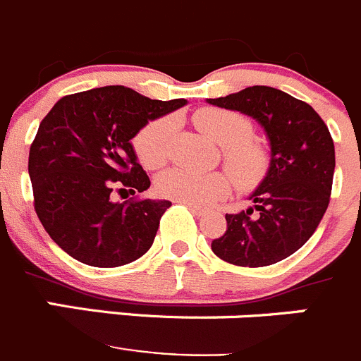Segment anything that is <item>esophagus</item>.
Masks as SVG:
<instances>
[{"label":"esophagus","instance_id":"obj_1","mask_svg":"<svg viewBox=\"0 0 361 361\" xmlns=\"http://www.w3.org/2000/svg\"><path fill=\"white\" fill-rule=\"evenodd\" d=\"M183 204H187L188 208L192 209V212L195 213V215H202L204 213V208H201V206H195V204H188V202H183Z\"/></svg>","mask_w":361,"mask_h":361}]
</instances>
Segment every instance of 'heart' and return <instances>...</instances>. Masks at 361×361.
I'll list each match as a JSON object with an SVG mask.
<instances>
[{
  "mask_svg": "<svg viewBox=\"0 0 361 361\" xmlns=\"http://www.w3.org/2000/svg\"><path fill=\"white\" fill-rule=\"evenodd\" d=\"M202 134L222 146L224 162L241 188H250L262 180L268 171V153L252 139L254 127L245 114L219 107H206L194 116ZM176 121L164 116L149 121L135 135V153L148 169L164 166L171 155V142ZM157 192L162 197L195 206H206L224 197L231 190L226 173H192L185 169H169L157 178Z\"/></svg>",
  "mask_w": 361,
  "mask_h": 361,
  "instance_id": "b5f03b06",
  "label": "heart"
}]
</instances>
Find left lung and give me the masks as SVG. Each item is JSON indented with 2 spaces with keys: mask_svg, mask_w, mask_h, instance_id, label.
Returning <instances> with one entry per match:
<instances>
[{
  "mask_svg": "<svg viewBox=\"0 0 361 361\" xmlns=\"http://www.w3.org/2000/svg\"><path fill=\"white\" fill-rule=\"evenodd\" d=\"M212 106L254 118L269 141L268 173L248 195L254 206L226 215L227 229L212 250L236 266H269L307 243L328 208L335 146L319 114L277 87L250 86Z\"/></svg>",
  "mask_w": 361,
  "mask_h": 361,
  "instance_id": "left-lung-1",
  "label": "left lung"
}]
</instances>
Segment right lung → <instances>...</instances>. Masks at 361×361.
Wrapping results in <instances>:
<instances>
[{"label":"right lung","mask_w":361,"mask_h":361,"mask_svg":"<svg viewBox=\"0 0 361 361\" xmlns=\"http://www.w3.org/2000/svg\"><path fill=\"white\" fill-rule=\"evenodd\" d=\"M183 106L185 99L152 100L125 86L93 87L54 104L30 148L27 173L35 212L59 248L97 268L128 264L149 250L171 201L114 202L111 192L148 190L132 139Z\"/></svg>","instance_id":"obj_1"}]
</instances>
